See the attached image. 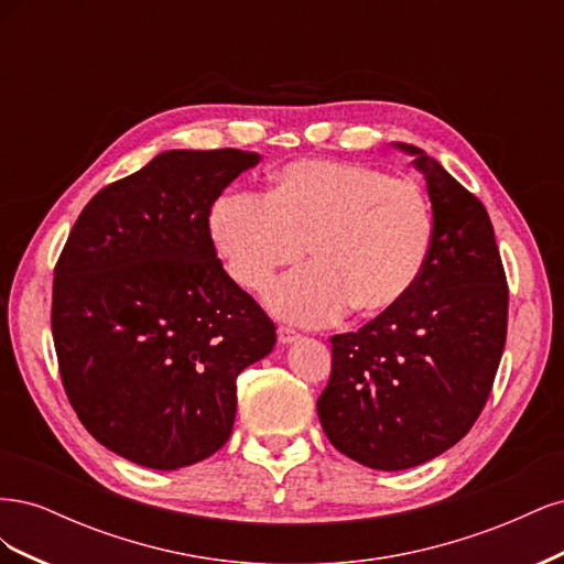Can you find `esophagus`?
Masks as SVG:
<instances>
[{"label":"esophagus","mask_w":564,"mask_h":564,"mask_svg":"<svg viewBox=\"0 0 564 564\" xmlns=\"http://www.w3.org/2000/svg\"><path fill=\"white\" fill-rule=\"evenodd\" d=\"M301 336L294 332V329H289V327H280L278 329V340L282 346H289V344H296Z\"/></svg>","instance_id":"obj_1"}]
</instances>
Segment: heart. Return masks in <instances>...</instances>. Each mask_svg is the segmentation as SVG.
I'll return each mask as SVG.
<instances>
[{
    "label": "heart",
    "instance_id": "obj_1",
    "mask_svg": "<svg viewBox=\"0 0 564 564\" xmlns=\"http://www.w3.org/2000/svg\"><path fill=\"white\" fill-rule=\"evenodd\" d=\"M228 275L259 292L308 247L311 265L268 289L272 313L327 324L348 308L377 317L412 292L435 247V214L412 178L377 166L303 160L272 176L268 199L224 195L209 214Z\"/></svg>",
    "mask_w": 564,
    "mask_h": 564
}]
</instances>
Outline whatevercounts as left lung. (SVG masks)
I'll return each instance as SVG.
<instances>
[{
    "label": "left lung",
    "instance_id": "1",
    "mask_svg": "<svg viewBox=\"0 0 564 564\" xmlns=\"http://www.w3.org/2000/svg\"><path fill=\"white\" fill-rule=\"evenodd\" d=\"M429 185L435 247L395 308L332 338L317 416L332 445L373 470L454 447L480 416L506 346L508 286L482 202L423 150L392 143Z\"/></svg>",
    "mask_w": 564,
    "mask_h": 564
}]
</instances>
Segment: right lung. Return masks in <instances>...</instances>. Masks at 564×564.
<instances>
[{
  "label": "right lung",
  "mask_w": 564,
  "mask_h": 564,
  "mask_svg": "<svg viewBox=\"0 0 564 564\" xmlns=\"http://www.w3.org/2000/svg\"><path fill=\"white\" fill-rule=\"evenodd\" d=\"M259 152L164 150L104 187L54 272L61 379L100 445L155 470L226 445L237 377L275 346V324L216 259L209 212Z\"/></svg>",
  "instance_id": "add662e5"
}]
</instances>
